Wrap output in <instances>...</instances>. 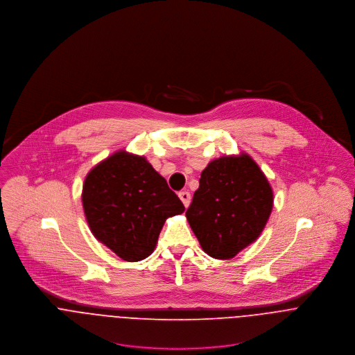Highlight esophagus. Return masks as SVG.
Here are the masks:
<instances>
[{
  "label": "esophagus",
  "mask_w": 355,
  "mask_h": 355,
  "mask_svg": "<svg viewBox=\"0 0 355 355\" xmlns=\"http://www.w3.org/2000/svg\"><path fill=\"white\" fill-rule=\"evenodd\" d=\"M179 198L182 200V202H183L186 207L190 205V201H191V196H190L189 191H180L179 193Z\"/></svg>",
  "instance_id": "esophagus-1"
}]
</instances>
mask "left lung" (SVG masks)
<instances>
[{"label":"left lung","instance_id":"1","mask_svg":"<svg viewBox=\"0 0 355 355\" xmlns=\"http://www.w3.org/2000/svg\"><path fill=\"white\" fill-rule=\"evenodd\" d=\"M272 207L268 178L252 155L241 152L207 164L186 217L205 253L230 259L259 238Z\"/></svg>","mask_w":355,"mask_h":355}]
</instances>
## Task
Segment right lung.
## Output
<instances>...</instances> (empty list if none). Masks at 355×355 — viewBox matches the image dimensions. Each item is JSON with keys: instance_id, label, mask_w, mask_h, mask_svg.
<instances>
[{"instance_id": "1", "label": "right lung", "mask_w": 355, "mask_h": 355, "mask_svg": "<svg viewBox=\"0 0 355 355\" xmlns=\"http://www.w3.org/2000/svg\"><path fill=\"white\" fill-rule=\"evenodd\" d=\"M82 205L94 238L128 262L149 257L166 218L184 211L146 157L124 149L89 171Z\"/></svg>"}]
</instances>
